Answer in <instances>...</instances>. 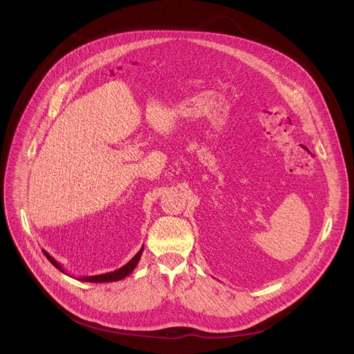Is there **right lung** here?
<instances>
[{
  "mask_svg": "<svg viewBox=\"0 0 354 354\" xmlns=\"http://www.w3.org/2000/svg\"><path fill=\"white\" fill-rule=\"evenodd\" d=\"M142 249H144V246L137 252V254L134 255V258H133L130 262H127L124 266H122V268L118 269V270H113V272H109V273H102V274H95V276H84V277H78L77 280L88 281V283H109V281L122 280V279L127 277V276L136 269V266H137V263H138V261H140V258H141ZM43 254H44V257L48 259L50 263H52L55 268H57L60 272H63V273L67 274V272L63 269V266H62L53 257H50V254H47V252H46L44 249H43Z\"/></svg>",
  "mask_w": 354,
  "mask_h": 354,
  "instance_id": "add662e5",
  "label": "right lung"
}]
</instances>
